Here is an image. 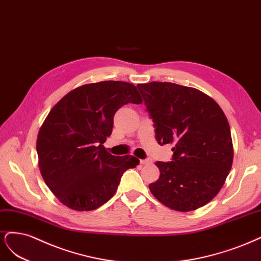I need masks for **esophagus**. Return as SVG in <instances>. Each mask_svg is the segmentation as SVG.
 Wrapping results in <instances>:
<instances>
[{"instance_id":"1","label":"esophagus","mask_w":261,"mask_h":261,"mask_svg":"<svg viewBox=\"0 0 261 261\" xmlns=\"http://www.w3.org/2000/svg\"><path fill=\"white\" fill-rule=\"evenodd\" d=\"M141 164H142V165H149V164H152V159H141Z\"/></svg>"}]
</instances>
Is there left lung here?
I'll return each mask as SVG.
<instances>
[{
	"label": "left lung",
	"instance_id": "1",
	"mask_svg": "<svg viewBox=\"0 0 261 261\" xmlns=\"http://www.w3.org/2000/svg\"><path fill=\"white\" fill-rule=\"evenodd\" d=\"M161 145L173 144L172 162H157L152 194L176 212H192L212 200L225 182L233 144L228 119L215 100L197 89L171 82L137 86Z\"/></svg>",
	"mask_w": 261,
	"mask_h": 261
}]
</instances>
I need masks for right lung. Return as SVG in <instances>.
<instances>
[{
    "instance_id": "right-lung-1",
    "label": "right lung",
    "mask_w": 261,
    "mask_h": 261,
    "mask_svg": "<svg viewBox=\"0 0 261 261\" xmlns=\"http://www.w3.org/2000/svg\"><path fill=\"white\" fill-rule=\"evenodd\" d=\"M128 103L141 104L132 83L100 81L67 93L48 113L37 139L39 168L62 204L77 212L94 210L111 199L123 172L140 163L114 156L104 147L114 115Z\"/></svg>"
}]
</instances>
